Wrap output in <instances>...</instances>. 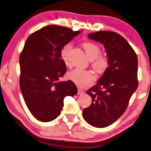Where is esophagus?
<instances>
[{"label": "esophagus", "mask_w": 151, "mask_h": 151, "mask_svg": "<svg viewBox=\"0 0 151 151\" xmlns=\"http://www.w3.org/2000/svg\"><path fill=\"white\" fill-rule=\"evenodd\" d=\"M83 94H84V92H83L82 90L78 89V95H82Z\"/></svg>", "instance_id": "34e87169"}]
</instances>
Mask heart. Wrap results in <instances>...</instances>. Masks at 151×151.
Listing matches in <instances>:
<instances>
[{
	"instance_id": "1",
	"label": "heart",
	"mask_w": 151,
	"mask_h": 151,
	"mask_svg": "<svg viewBox=\"0 0 151 151\" xmlns=\"http://www.w3.org/2000/svg\"><path fill=\"white\" fill-rule=\"evenodd\" d=\"M82 46L87 57L93 61V68L99 73L104 72L109 65V61L107 57L100 55L101 53V47L96 44L90 42H85L82 44ZM71 47V44L68 43L63 46L61 50V59L66 66L71 65L69 60V55ZM68 77L81 88H85L90 85L95 80V75L92 71L84 70L80 68H76L69 72Z\"/></svg>"
}]
</instances>
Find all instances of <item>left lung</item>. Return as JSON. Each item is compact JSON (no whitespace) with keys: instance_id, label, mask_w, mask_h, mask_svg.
<instances>
[{"instance_id":"left-lung-1","label":"left lung","mask_w":151,"mask_h":151,"mask_svg":"<svg viewBox=\"0 0 151 151\" xmlns=\"http://www.w3.org/2000/svg\"><path fill=\"white\" fill-rule=\"evenodd\" d=\"M88 38L105 46L109 67L86 92L92 103L83 110V117L92 126L105 127L123 115L137 89L138 58L126 39L116 32L99 31L89 34Z\"/></svg>"}]
</instances>
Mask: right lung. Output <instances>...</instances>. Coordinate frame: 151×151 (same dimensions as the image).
<instances>
[{"label":"right lung","instance_id":"1","mask_svg":"<svg viewBox=\"0 0 151 151\" xmlns=\"http://www.w3.org/2000/svg\"><path fill=\"white\" fill-rule=\"evenodd\" d=\"M81 32L50 25L30 34L25 41L19 56L20 89L27 108L39 121L56 119L65 97L78 93L72 81L59 80L67 70L61 48Z\"/></svg>","mask_w":151,"mask_h":151}]
</instances>
